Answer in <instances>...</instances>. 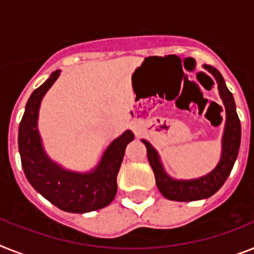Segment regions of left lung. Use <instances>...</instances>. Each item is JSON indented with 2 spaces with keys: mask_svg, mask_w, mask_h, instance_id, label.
<instances>
[{
  "mask_svg": "<svg viewBox=\"0 0 254 254\" xmlns=\"http://www.w3.org/2000/svg\"><path fill=\"white\" fill-rule=\"evenodd\" d=\"M205 68L214 75L218 83V89L221 94L226 109V128L222 141V157L210 174L193 180H174L163 171L158 154L146 140L142 142L146 146V156L150 167L153 169L156 184L161 193L169 200L173 201H196L213 196L219 188L225 184L228 175L231 174L236 158H238L240 139H242V127L239 121L236 106L232 93L226 87V83L221 72L213 66L205 64Z\"/></svg>",
  "mask_w": 254,
  "mask_h": 254,
  "instance_id": "obj_1",
  "label": "left lung"
}]
</instances>
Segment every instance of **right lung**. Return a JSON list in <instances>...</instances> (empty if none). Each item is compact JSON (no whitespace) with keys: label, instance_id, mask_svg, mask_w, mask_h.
<instances>
[{"label":"right lung","instance_id":"obj_1","mask_svg":"<svg viewBox=\"0 0 254 254\" xmlns=\"http://www.w3.org/2000/svg\"><path fill=\"white\" fill-rule=\"evenodd\" d=\"M60 70L54 71L43 85L32 92L19 125L18 145L23 171L35 190L61 210L88 213L108 206L117 194V175L122 165L126 146L133 133L126 131L108 146L97 169L77 174L61 169L49 160L41 148L37 115L41 98L53 85Z\"/></svg>","mask_w":254,"mask_h":254}]
</instances>
